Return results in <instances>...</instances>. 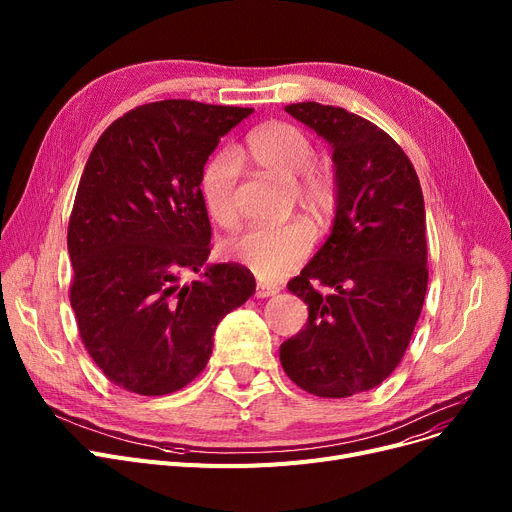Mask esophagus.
<instances>
[{
  "mask_svg": "<svg viewBox=\"0 0 512 512\" xmlns=\"http://www.w3.org/2000/svg\"><path fill=\"white\" fill-rule=\"evenodd\" d=\"M278 290H280L278 286H270V284H261V282H259V284L255 286V297H257V299H265V297H274V294H276Z\"/></svg>",
  "mask_w": 512,
  "mask_h": 512,
  "instance_id": "esophagus-1",
  "label": "esophagus"
}]
</instances>
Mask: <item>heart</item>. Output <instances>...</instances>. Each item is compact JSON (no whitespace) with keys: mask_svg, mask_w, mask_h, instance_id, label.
<instances>
[{"mask_svg":"<svg viewBox=\"0 0 512 512\" xmlns=\"http://www.w3.org/2000/svg\"><path fill=\"white\" fill-rule=\"evenodd\" d=\"M247 151L261 168L292 176L294 193L315 215L332 211L336 201V176L328 161L311 159L313 145L307 134L288 122H267L247 139ZM238 159L230 151L211 155L199 176V195L209 218L224 228L238 220L236 211ZM313 236L307 224L288 222L282 226H257L230 238L224 255L265 280L276 282L307 259Z\"/></svg>","mask_w":512,"mask_h":512,"instance_id":"heart-1","label":"heart"}]
</instances>
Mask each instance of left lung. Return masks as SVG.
<instances>
[{
	"label": "left lung",
	"mask_w": 512,
	"mask_h": 512,
	"mask_svg": "<svg viewBox=\"0 0 512 512\" xmlns=\"http://www.w3.org/2000/svg\"><path fill=\"white\" fill-rule=\"evenodd\" d=\"M284 110L332 145V234L288 290L307 326L280 363L309 394L346 398L380 386L405 357L427 290L425 205L417 172L388 132L334 105Z\"/></svg>",
	"instance_id": "left-lung-1"
}]
</instances>
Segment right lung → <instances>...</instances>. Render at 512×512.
I'll list each match as a JSON object with an SVG mask.
<instances>
[{"label":"right lung","mask_w":512,"mask_h":512,"mask_svg":"<svg viewBox=\"0 0 512 512\" xmlns=\"http://www.w3.org/2000/svg\"><path fill=\"white\" fill-rule=\"evenodd\" d=\"M251 107L166 99L134 107L103 130L68 222L70 305L80 340L105 378L164 396L205 369L222 317L255 292L240 263L209 265L211 224L199 176Z\"/></svg>","instance_id":"right-lung-1"}]
</instances>
